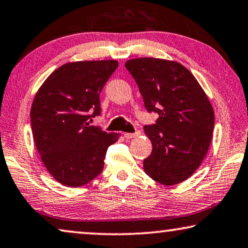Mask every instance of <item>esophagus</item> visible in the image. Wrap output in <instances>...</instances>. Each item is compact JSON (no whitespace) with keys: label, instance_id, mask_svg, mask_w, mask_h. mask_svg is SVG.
<instances>
[{"label":"esophagus","instance_id":"1","mask_svg":"<svg viewBox=\"0 0 248 248\" xmlns=\"http://www.w3.org/2000/svg\"><path fill=\"white\" fill-rule=\"evenodd\" d=\"M139 135H140V131H139V130H137L136 132H132V134H130V132H125V134H124V138H127V139L135 138V137H137V136H139Z\"/></svg>","mask_w":248,"mask_h":248}]
</instances>
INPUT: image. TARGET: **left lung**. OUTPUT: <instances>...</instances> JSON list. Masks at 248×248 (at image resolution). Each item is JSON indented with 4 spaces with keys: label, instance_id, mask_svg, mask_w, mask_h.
<instances>
[{
    "label": "left lung",
    "instance_id": "8db88e82",
    "mask_svg": "<svg viewBox=\"0 0 248 248\" xmlns=\"http://www.w3.org/2000/svg\"><path fill=\"white\" fill-rule=\"evenodd\" d=\"M156 124L144 130L153 145L145 173L164 186L179 184L201 165L212 139L215 113L204 91L177 62L145 57L124 64Z\"/></svg>",
    "mask_w": 248,
    "mask_h": 248
}]
</instances>
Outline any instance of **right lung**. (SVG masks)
<instances>
[{"mask_svg":"<svg viewBox=\"0 0 248 248\" xmlns=\"http://www.w3.org/2000/svg\"><path fill=\"white\" fill-rule=\"evenodd\" d=\"M117 61L61 66L40 86L31 106V129L44 165L62 186L78 187L101 174L107 149L119 138L90 121L100 116V93Z\"/></svg>","mask_w":248,"mask_h":248,"instance_id":"right-lung-1","label":"right lung"}]
</instances>
